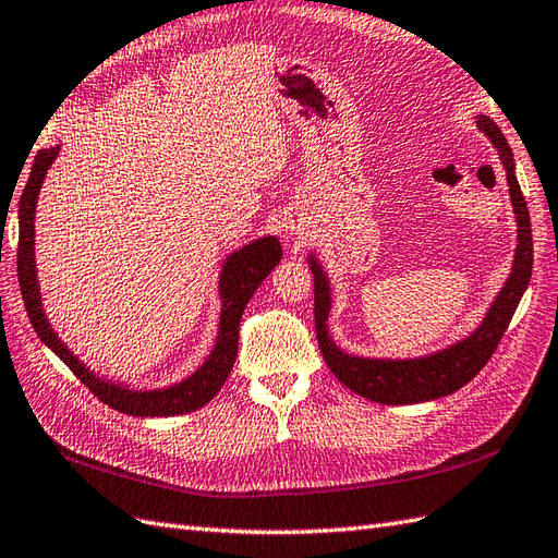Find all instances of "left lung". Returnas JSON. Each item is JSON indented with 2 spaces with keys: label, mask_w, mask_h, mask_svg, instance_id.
<instances>
[{
  "label": "left lung",
  "mask_w": 558,
  "mask_h": 558,
  "mask_svg": "<svg viewBox=\"0 0 558 558\" xmlns=\"http://www.w3.org/2000/svg\"><path fill=\"white\" fill-rule=\"evenodd\" d=\"M476 126L488 136L493 148L497 150L499 160L507 171L509 199L517 217V250H513L511 270L499 288L493 304L485 311L483 320L474 332L457 339L454 344L438 349L434 353L415 355V359H369V355L349 353L330 335V311H332V288L323 264L316 254H308V266L313 274V292H316V335L318 347L327 367L332 369L335 377L344 384L347 389L359 393L367 401L384 405H412L434 401V398L450 396L462 389L466 381L474 379L483 365L490 361L493 351L497 349L499 339L509 327V320L517 311L521 296L531 282L533 274V233L531 217H527L525 197L517 179V165H513V153L499 126L488 118L478 116Z\"/></svg>",
  "instance_id": "1"
}]
</instances>
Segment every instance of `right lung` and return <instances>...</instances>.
<instances>
[{
  "instance_id": "obj_1",
  "label": "right lung",
  "mask_w": 558,
  "mask_h": 558,
  "mask_svg": "<svg viewBox=\"0 0 558 558\" xmlns=\"http://www.w3.org/2000/svg\"><path fill=\"white\" fill-rule=\"evenodd\" d=\"M59 153L61 143L35 155L31 177H27L23 195L19 199V282L27 318H31L37 337L45 341L70 369H73L77 379L98 398V401H104L112 410L124 412V415L174 417L199 410L219 393L228 375H231L238 355L242 311H245L252 294L259 290L264 278L280 264V240L276 235L256 238L223 259L219 270V332L217 339H214L209 355L195 373L160 389H132L126 387L124 381H110L106 377H98L87 363L80 361V355L68 349L65 341L51 327L45 306H41L35 262V211L41 183H45L47 171L56 157H59Z\"/></svg>"
}]
</instances>
